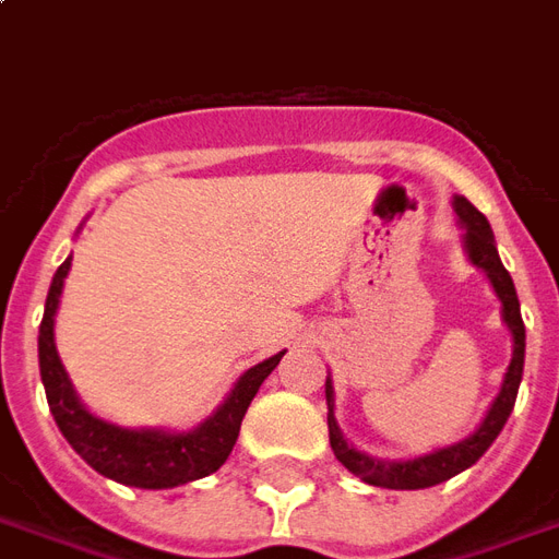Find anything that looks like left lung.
<instances>
[{
    "label": "left lung",
    "mask_w": 559,
    "mask_h": 559,
    "mask_svg": "<svg viewBox=\"0 0 559 559\" xmlns=\"http://www.w3.org/2000/svg\"><path fill=\"white\" fill-rule=\"evenodd\" d=\"M456 206L459 225L465 230V251L468 260L477 269H483L489 275L491 287L498 293L500 299V317L507 322V329L512 332V361L507 367L503 384H500V394L495 396V403L483 417L468 438H462L450 448H438L427 456L403 459V462H391V459H376L367 456L361 450H355L346 438H343L337 420H334V388L332 379H325V400H329V441L337 462L343 468H349L355 477H361L370 486H382V489H429L438 486L444 479L456 477L459 471L471 468L486 450L491 448V441L500 436V429L507 424L512 406H515V396H519V384H522L524 373V322H522V305L515 296V284H512L510 272L503 269L498 258V248H495V234H491L489 222L479 213L477 206L471 204L468 198H453Z\"/></svg>",
    "instance_id": "left-lung-1"
}]
</instances>
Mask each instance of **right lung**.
Instances as JSON below:
<instances>
[{"mask_svg":"<svg viewBox=\"0 0 559 559\" xmlns=\"http://www.w3.org/2000/svg\"><path fill=\"white\" fill-rule=\"evenodd\" d=\"M70 260L73 258L64 260L52 275L40 334H37V361H40V379L47 388L49 412L56 417L61 436L70 441V448L97 474L123 486H135V489H175L222 468L237 444L239 427L251 400L260 391L263 379L278 367L284 353L254 364L251 370L239 376V382L225 396V403L189 432L127 429L106 424L82 406L56 349V313H59Z\"/></svg>","mask_w":559,"mask_h":559,"instance_id":"1","label":"right lung"}]
</instances>
